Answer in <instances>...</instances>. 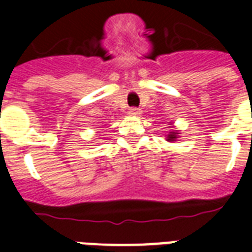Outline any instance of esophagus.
<instances>
[{
  "mask_svg": "<svg viewBox=\"0 0 252 252\" xmlns=\"http://www.w3.org/2000/svg\"><path fill=\"white\" fill-rule=\"evenodd\" d=\"M128 113H129L131 116H137V115H140V109H139V108H131Z\"/></svg>",
  "mask_w": 252,
  "mask_h": 252,
  "instance_id": "1",
  "label": "esophagus"
}]
</instances>
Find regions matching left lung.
<instances>
[{
  "mask_svg": "<svg viewBox=\"0 0 252 252\" xmlns=\"http://www.w3.org/2000/svg\"><path fill=\"white\" fill-rule=\"evenodd\" d=\"M175 137H177V136H175V133H174V132H173V133H170V135H169V137H167V140H169V142H173Z\"/></svg>",
  "mask_w": 252,
  "mask_h": 252,
  "instance_id": "obj_1",
  "label": "left lung"
}]
</instances>
